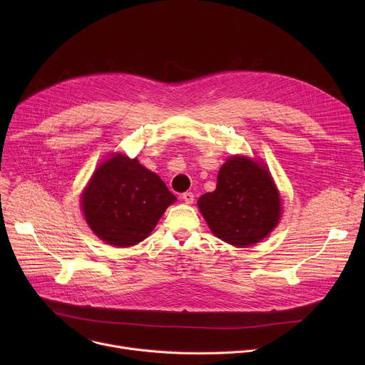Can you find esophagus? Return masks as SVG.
Wrapping results in <instances>:
<instances>
[{
  "label": "esophagus",
  "instance_id": "1",
  "mask_svg": "<svg viewBox=\"0 0 365 365\" xmlns=\"http://www.w3.org/2000/svg\"><path fill=\"white\" fill-rule=\"evenodd\" d=\"M182 200L187 204H192L194 202V194L192 192H183L182 194Z\"/></svg>",
  "mask_w": 365,
  "mask_h": 365
}]
</instances>
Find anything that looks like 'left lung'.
<instances>
[{"instance_id":"left-lung-1","label":"left lung","mask_w":365,"mask_h":365,"mask_svg":"<svg viewBox=\"0 0 365 365\" xmlns=\"http://www.w3.org/2000/svg\"><path fill=\"white\" fill-rule=\"evenodd\" d=\"M198 207L212 232L237 247L262 241L281 216L269 171L245 157H232L222 165L216 190L201 195Z\"/></svg>"}]
</instances>
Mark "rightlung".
Instances as JSON below:
<instances>
[{"mask_svg":"<svg viewBox=\"0 0 365 365\" xmlns=\"http://www.w3.org/2000/svg\"><path fill=\"white\" fill-rule=\"evenodd\" d=\"M175 201L155 173L118 153L94 171L81 198L93 232L117 247L143 241Z\"/></svg>","mask_w":365,"mask_h":365,"instance_id":"1","label":"right lung"}]
</instances>
